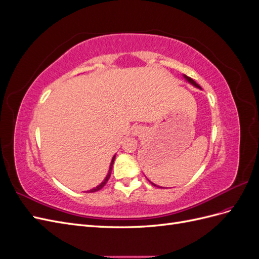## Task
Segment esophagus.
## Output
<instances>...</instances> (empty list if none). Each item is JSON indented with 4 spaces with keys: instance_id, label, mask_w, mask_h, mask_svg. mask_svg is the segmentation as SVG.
<instances>
[{
    "instance_id": "1",
    "label": "esophagus",
    "mask_w": 259,
    "mask_h": 259,
    "mask_svg": "<svg viewBox=\"0 0 259 259\" xmlns=\"http://www.w3.org/2000/svg\"><path fill=\"white\" fill-rule=\"evenodd\" d=\"M143 132V128L140 127V126H137V127H135V130H134V134H139V133H142Z\"/></svg>"
}]
</instances>
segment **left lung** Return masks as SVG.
<instances>
[{"label":"left lung","instance_id":"left-lung-1","mask_svg":"<svg viewBox=\"0 0 259 259\" xmlns=\"http://www.w3.org/2000/svg\"><path fill=\"white\" fill-rule=\"evenodd\" d=\"M185 77H186V79H187L188 81H189V82H190L191 84H193L194 86H197V88H200V85H199L198 83H195V81H193V80L191 79V77H189V76H187V75H185ZM200 89H201V88H200ZM152 185H153V184H152ZM154 186H155V185H154Z\"/></svg>","mask_w":259,"mask_h":259}]
</instances>
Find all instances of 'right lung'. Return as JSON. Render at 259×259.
<instances>
[{"mask_svg":"<svg viewBox=\"0 0 259 259\" xmlns=\"http://www.w3.org/2000/svg\"><path fill=\"white\" fill-rule=\"evenodd\" d=\"M114 159H115V156H113V159H112V161H111V165H110V169H109V173H108V176L106 177V179L104 180L103 183H101L98 187H96L95 189H92V190H90V192H95V191H98V190H100V189H103V188L105 187V185L107 184V182L109 180V178H110V175H111V170H112V166H113V162H114Z\"/></svg>","mask_w":259,"mask_h":259,"instance_id":"right-lung-1","label":"right lung"}]
</instances>
